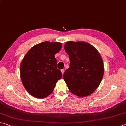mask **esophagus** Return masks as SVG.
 I'll list each match as a JSON object with an SVG mask.
<instances>
[{
	"mask_svg": "<svg viewBox=\"0 0 126 126\" xmlns=\"http://www.w3.org/2000/svg\"><path fill=\"white\" fill-rule=\"evenodd\" d=\"M61 71L62 73V74H63L64 73V69H61Z\"/></svg>",
	"mask_w": 126,
	"mask_h": 126,
	"instance_id": "esophagus-1",
	"label": "esophagus"
}]
</instances>
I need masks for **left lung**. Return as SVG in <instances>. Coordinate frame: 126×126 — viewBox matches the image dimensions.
Masks as SVG:
<instances>
[{
  "label": "left lung",
  "mask_w": 126,
  "mask_h": 126,
  "mask_svg": "<svg viewBox=\"0 0 126 126\" xmlns=\"http://www.w3.org/2000/svg\"><path fill=\"white\" fill-rule=\"evenodd\" d=\"M64 49L70 59V67L63 75L69 90L79 97L90 95L99 86L104 74L99 53L94 47L83 41H68Z\"/></svg>",
  "instance_id": "obj_1"
}]
</instances>
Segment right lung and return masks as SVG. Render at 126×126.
Listing matches in <instances>:
<instances>
[{
	"label": "right lung",
	"instance_id": "1",
	"mask_svg": "<svg viewBox=\"0 0 126 126\" xmlns=\"http://www.w3.org/2000/svg\"><path fill=\"white\" fill-rule=\"evenodd\" d=\"M61 48V43L44 41L34 46L24 57L20 65L21 80L33 97H47L62 77L61 70L57 68L55 57Z\"/></svg>",
	"mask_w": 126,
	"mask_h": 126
}]
</instances>
